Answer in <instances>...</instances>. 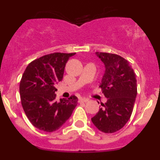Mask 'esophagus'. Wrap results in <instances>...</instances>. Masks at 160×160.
I'll return each instance as SVG.
<instances>
[{"label": "esophagus", "instance_id": "esophagus-1", "mask_svg": "<svg viewBox=\"0 0 160 160\" xmlns=\"http://www.w3.org/2000/svg\"><path fill=\"white\" fill-rule=\"evenodd\" d=\"M78 102H88V98H80Z\"/></svg>", "mask_w": 160, "mask_h": 160}]
</instances>
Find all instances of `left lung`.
Here are the masks:
<instances>
[{
	"mask_svg": "<svg viewBox=\"0 0 160 160\" xmlns=\"http://www.w3.org/2000/svg\"><path fill=\"white\" fill-rule=\"evenodd\" d=\"M105 66L99 87L107 98L91 121L99 131L114 133L122 129L132 114L137 95L135 73L129 62L119 55L96 52Z\"/></svg>",
	"mask_w": 160,
	"mask_h": 160,
	"instance_id": "left-lung-1",
	"label": "left lung"
}]
</instances>
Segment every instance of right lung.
<instances>
[{
	"label": "right lung",
	"mask_w": 160,
	"mask_h": 160,
	"mask_svg": "<svg viewBox=\"0 0 160 160\" xmlns=\"http://www.w3.org/2000/svg\"><path fill=\"white\" fill-rule=\"evenodd\" d=\"M74 53H53L28 65L20 82L23 110L35 128L46 132L57 131L71 116L78 98L55 100L54 87L62 81L67 61Z\"/></svg>",
	"instance_id": "add662e5"
}]
</instances>
